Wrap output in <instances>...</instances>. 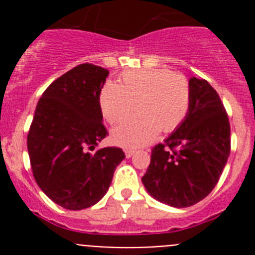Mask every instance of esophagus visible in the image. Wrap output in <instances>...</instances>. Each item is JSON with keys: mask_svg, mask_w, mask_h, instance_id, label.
I'll return each instance as SVG.
<instances>
[{"mask_svg": "<svg viewBox=\"0 0 255 255\" xmlns=\"http://www.w3.org/2000/svg\"><path fill=\"white\" fill-rule=\"evenodd\" d=\"M135 154V150H131V149H126L125 150V155H126V158H131L132 155Z\"/></svg>", "mask_w": 255, "mask_h": 255, "instance_id": "1", "label": "esophagus"}]
</instances>
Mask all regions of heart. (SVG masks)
<instances>
[{
  "label": "heart",
  "mask_w": 255,
  "mask_h": 255,
  "mask_svg": "<svg viewBox=\"0 0 255 255\" xmlns=\"http://www.w3.org/2000/svg\"><path fill=\"white\" fill-rule=\"evenodd\" d=\"M191 91L182 74L167 69L128 71L120 84L108 82L100 93V107L105 120L116 124L129 116L136 105L138 116L117 125L112 141L124 148H139L150 143L159 131L171 132L186 119Z\"/></svg>",
  "instance_id": "obj_1"
}]
</instances>
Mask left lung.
<instances>
[{
    "label": "left lung",
    "mask_w": 255,
    "mask_h": 255,
    "mask_svg": "<svg viewBox=\"0 0 255 255\" xmlns=\"http://www.w3.org/2000/svg\"><path fill=\"white\" fill-rule=\"evenodd\" d=\"M184 123L152 150L141 177L150 197L175 208L197 204L213 190L230 155V123L217 92L191 78Z\"/></svg>",
    "instance_id": "1"
}]
</instances>
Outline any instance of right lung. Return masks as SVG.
I'll use <instances>...</instances> for the list:
<instances>
[{
  "label": "right lung",
  "instance_id": "right-lung-1",
  "mask_svg": "<svg viewBox=\"0 0 255 255\" xmlns=\"http://www.w3.org/2000/svg\"><path fill=\"white\" fill-rule=\"evenodd\" d=\"M108 70L91 64L56 79L38 101L28 134V153L38 186L56 204L80 211L98 203L125 154L94 149L107 135L100 107Z\"/></svg>",
  "mask_w": 255,
  "mask_h": 255
}]
</instances>
